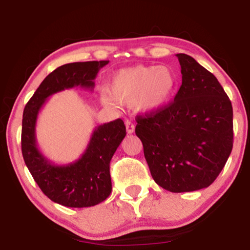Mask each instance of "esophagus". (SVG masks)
<instances>
[{
  "label": "esophagus",
  "mask_w": 250,
  "mask_h": 250,
  "mask_svg": "<svg viewBox=\"0 0 250 250\" xmlns=\"http://www.w3.org/2000/svg\"><path fill=\"white\" fill-rule=\"evenodd\" d=\"M125 125H126V131H127L128 134H132L133 132H134V128H135V125L133 124L131 121H126L125 122Z\"/></svg>",
  "instance_id": "esophagus-1"
}]
</instances>
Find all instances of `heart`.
Listing matches in <instances>:
<instances>
[{
	"label": "heart",
	"instance_id": "heart-1",
	"mask_svg": "<svg viewBox=\"0 0 250 250\" xmlns=\"http://www.w3.org/2000/svg\"><path fill=\"white\" fill-rule=\"evenodd\" d=\"M177 80L174 71L165 66H143L124 68L112 75L108 93H102L105 104L128 102L142 112H156L170 100Z\"/></svg>",
	"mask_w": 250,
	"mask_h": 250
}]
</instances>
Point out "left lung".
Listing matches in <instances>:
<instances>
[{
	"label": "left lung",
	"mask_w": 250,
	"mask_h": 250,
	"mask_svg": "<svg viewBox=\"0 0 250 250\" xmlns=\"http://www.w3.org/2000/svg\"><path fill=\"white\" fill-rule=\"evenodd\" d=\"M182 85L165 107L138 116L135 134L155 182L170 192L209 187L233 146V110L217 78L192 57L176 54Z\"/></svg>",
	"instance_id": "8db88e82"
}]
</instances>
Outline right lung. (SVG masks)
<instances>
[{"instance_id":"obj_1","label":"right lung","mask_w":250,"mask_h":250,"mask_svg":"<svg viewBox=\"0 0 250 250\" xmlns=\"http://www.w3.org/2000/svg\"><path fill=\"white\" fill-rule=\"evenodd\" d=\"M109 61L73 62L58 67L47 75L22 115L21 151L26 166L47 198L66 207H91L107 199L111 192L110 160L126 135L122 119L94 128L87 148L80 159L56 165L43 156L36 143V121L47 98L73 87H94L99 70Z\"/></svg>"}]
</instances>
